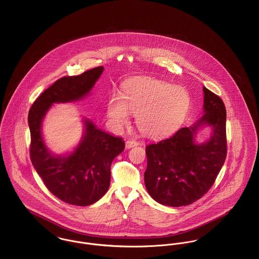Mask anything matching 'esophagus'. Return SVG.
<instances>
[{"instance_id": "34e87169", "label": "esophagus", "mask_w": 259, "mask_h": 259, "mask_svg": "<svg viewBox=\"0 0 259 259\" xmlns=\"http://www.w3.org/2000/svg\"><path fill=\"white\" fill-rule=\"evenodd\" d=\"M137 145H138V142H136V141H134V140H127L125 146H126L127 149H130V148L135 147V146H137Z\"/></svg>"}]
</instances>
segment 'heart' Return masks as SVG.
I'll return each instance as SVG.
<instances>
[{"instance_id":"heart-1","label":"heart","mask_w":259,"mask_h":259,"mask_svg":"<svg viewBox=\"0 0 259 259\" xmlns=\"http://www.w3.org/2000/svg\"><path fill=\"white\" fill-rule=\"evenodd\" d=\"M192 105L183 87L152 79L137 78L126 83L122 97L113 95L107 104L111 122L120 128L137 116L139 130L148 136L160 137L175 131L185 120Z\"/></svg>"}]
</instances>
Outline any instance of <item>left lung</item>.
Segmentation results:
<instances>
[{
    "mask_svg": "<svg viewBox=\"0 0 259 259\" xmlns=\"http://www.w3.org/2000/svg\"><path fill=\"white\" fill-rule=\"evenodd\" d=\"M203 112L197 123L146 147L144 181L149 195L161 204L189 205L208 192L227 158V110L220 96L203 87ZM212 127L204 144L195 143L197 129Z\"/></svg>",
    "mask_w": 259,
    "mask_h": 259,
    "instance_id": "left-lung-1",
    "label": "left lung"
}]
</instances>
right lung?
Instances as JSON below:
<instances>
[{"instance_id":"add662e5","label":"right lung","mask_w":259,"mask_h":259,"mask_svg":"<svg viewBox=\"0 0 259 259\" xmlns=\"http://www.w3.org/2000/svg\"><path fill=\"white\" fill-rule=\"evenodd\" d=\"M103 66L80 75L63 76L46 89L29 111L32 166L49 191L69 204L87 206L100 200L110 185V167L125 148L122 138L98 129L84 120L85 131L75 150L66 156L53 155L41 136L44 117L54 103L77 101L87 96L103 72Z\"/></svg>"}]
</instances>
